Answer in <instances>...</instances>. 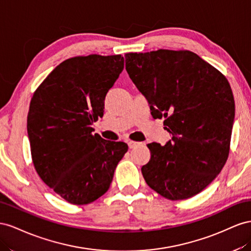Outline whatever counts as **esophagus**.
I'll return each instance as SVG.
<instances>
[{"label":"esophagus","mask_w":251,"mask_h":251,"mask_svg":"<svg viewBox=\"0 0 251 251\" xmlns=\"http://www.w3.org/2000/svg\"><path fill=\"white\" fill-rule=\"evenodd\" d=\"M140 144H141V143L134 142V141H129V142H128V146H129V148H135L137 146H139Z\"/></svg>","instance_id":"esophagus-1"}]
</instances>
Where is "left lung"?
Returning <instances> with one entry per match:
<instances>
[{
  "label": "left lung",
  "instance_id": "obj_1",
  "mask_svg": "<svg viewBox=\"0 0 251 251\" xmlns=\"http://www.w3.org/2000/svg\"><path fill=\"white\" fill-rule=\"evenodd\" d=\"M125 62L151 116L165 118L173 135L164 146L147 145L150 160L141 169L147 185L173 201L198 195L228 159L234 100L227 78L189 50L129 52Z\"/></svg>",
  "mask_w": 251,
  "mask_h": 251
}]
</instances>
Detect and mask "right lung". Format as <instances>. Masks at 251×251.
Segmentation results:
<instances>
[{"label":"right lung","mask_w":251,"mask_h":251,"mask_svg":"<svg viewBox=\"0 0 251 251\" xmlns=\"http://www.w3.org/2000/svg\"><path fill=\"white\" fill-rule=\"evenodd\" d=\"M124 68L121 54L75 56L50 73L31 99L27 132L35 170L65 201L85 205L109 189L124 142L92 134L107 92Z\"/></svg>","instance_id":"1"}]
</instances>
